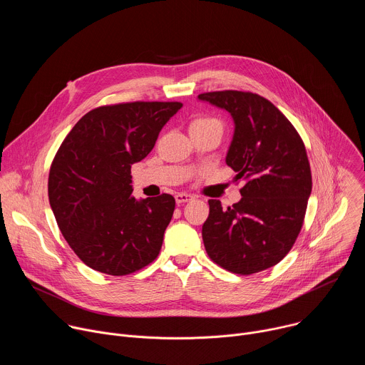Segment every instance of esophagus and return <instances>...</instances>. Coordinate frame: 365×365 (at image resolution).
<instances>
[{"label": "esophagus", "instance_id": "34e87169", "mask_svg": "<svg viewBox=\"0 0 365 365\" xmlns=\"http://www.w3.org/2000/svg\"><path fill=\"white\" fill-rule=\"evenodd\" d=\"M175 199H176V202L180 205V203H186V202L192 200V199H193V196H192L190 193L180 192V193H176V195H175Z\"/></svg>", "mask_w": 365, "mask_h": 365}]
</instances>
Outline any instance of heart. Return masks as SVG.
<instances>
[{"label":"heart","instance_id":"heart-1","mask_svg":"<svg viewBox=\"0 0 365 365\" xmlns=\"http://www.w3.org/2000/svg\"><path fill=\"white\" fill-rule=\"evenodd\" d=\"M193 127H203V128H214L218 130L220 133H222V123L218 118L214 117H202L197 118L192 123V128Z\"/></svg>","mask_w":365,"mask_h":365}]
</instances>
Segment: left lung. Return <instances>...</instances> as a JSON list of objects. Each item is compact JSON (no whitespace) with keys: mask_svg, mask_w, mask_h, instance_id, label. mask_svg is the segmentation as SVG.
Here are the masks:
<instances>
[{"mask_svg":"<svg viewBox=\"0 0 365 365\" xmlns=\"http://www.w3.org/2000/svg\"><path fill=\"white\" fill-rule=\"evenodd\" d=\"M227 110L235 124L227 165L245 180L241 200L222 210L210 199L202 227L205 250L222 269L248 276L276 266L303 225L312 173L306 148L292 123L252 92L217 91L197 96Z\"/></svg>","mask_w":365,"mask_h":365,"instance_id":"8db88e82","label":"left lung"}]
</instances>
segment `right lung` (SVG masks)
I'll use <instances>...</instances> for the list:
<instances>
[{"instance_id":"right-lung-1","label":"right lung","mask_w":365,"mask_h":365,"mask_svg":"<svg viewBox=\"0 0 365 365\" xmlns=\"http://www.w3.org/2000/svg\"><path fill=\"white\" fill-rule=\"evenodd\" d=\"M180 102L135 101L86 113L61 144L48 173V202L82 262L111 276L131 274L159 255L175 197L137 200L131 166L153 150Z\"/></svg>"}]
</instances>
